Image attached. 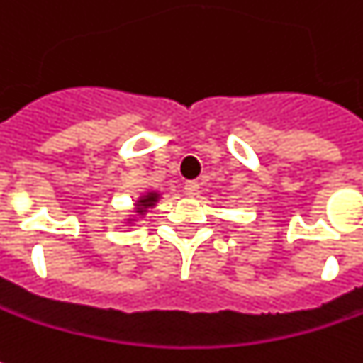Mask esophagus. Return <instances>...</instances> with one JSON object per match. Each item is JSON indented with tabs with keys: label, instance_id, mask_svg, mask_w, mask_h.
I'll list each match as a JSON object with an SVG mask.
<instances>
[{
	"label": "esophagus",
	"instance_id": "esophagus-1",
	"mask_svg": "<svg viewBox=\"0 0 363 363\" xmlns=\"http://www.w3.org/2000/svg\"><path fill=\"white\" fill-rule=\"evenodd\" d=\"M184 189H186V194L187 196H198L199 194V184L198 182H186V186H184Z\"/></svg>",
	"mask_w": 363,
	"mask_h": 363
}]
</instances>
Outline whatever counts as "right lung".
<instances>
[{
	"label": "right lung",
	"mask_w": 363,
	"mask_h": 363,
	"mask_svg": "<svg viewBox=\"0 0 363 363\" xmlns=\"http://www.w3.org/2000/svg\"><path fill=\"white\" fill-rule=\"evenodd\" d=\"M155 199H157V194H147L145 198L140 199V206H142V208H150V206H153V203H155Z\"/></svg>",
	"instance_id": "1"
}]
</instances>
